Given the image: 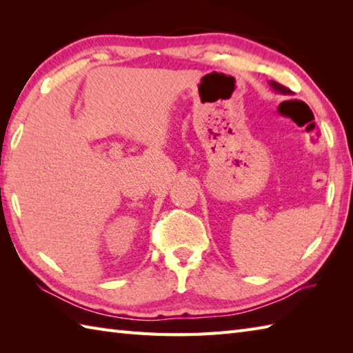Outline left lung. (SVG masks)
I'll return each instance as SVG.
<instances>
[{
    "mask_svg": "<svg viewBox=\"0 0 353 353\" xmlns=\"http://www.w3.org/2000/svg\"><path fill=\"white\" fill-rule=\"evenodd\" d=\"M270 86H272L276 92H281V94H283V95H291V91L288 88H285L283 85H281V83H277V81H270Z\"/></svg>",
    "mask_w": 353,
    "mask_h": 353,
    "instance_id": "1",
    "label": "left lung"
}]
</instances>
